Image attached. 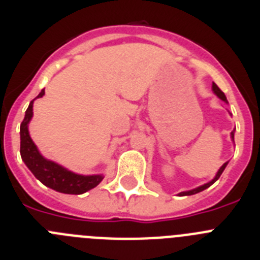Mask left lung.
Masks as SVG:
<instances>
[{"label":"left lung","mask_w":260,"mask_h":260,"mask_svg":"<svg viewBox=\"0 0 260 260\" xmlns=\"http://www.w3.org/2000/svg\"><path fill=\"white\" fill-rule=\"evenodd\" d=\"M212 89H213V92H215V95L217 96V98L221 99L222 102L226 103V98H225L224 92H222L221 89H220L219 87L216 86L215 83H212ZM231 137H232V139H233V141H234V130H233V132L231 133ZM226 165H228V161L224 162V164H222V167L220 168L219 172H217V173H216L215 178H213L212 181H210V182H207V183H204V185L199 186V187H197V189L189 190V191H182V192H180V195H181V197H183V195H194V194H197V192H201V191H203V190L207 189V187H210V186L212 185V183H215L216 181L219 180L220 176H221V174H222V172H224V169H225V167H226Z\"/></svg>","instance_id":"8db88e82"}]
</instances>
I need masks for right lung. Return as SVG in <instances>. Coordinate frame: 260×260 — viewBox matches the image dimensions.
Here are the masks:
<instances>
[{"mask_svg":"<svg viewBox=\"0 0 260 260\" xmlns=\"http://www.w3.org/2000/svg\"><path fill=\"white\" fill-rule=\"evenodd\" d=\"M44 93L45 89H41V92L36 96V99L43 98ZM36 99L29 103L24 119L20 123V156L24 164L41 183L58 192L78 195L96 187L104 178L103 174L83 176V174L73 173L62 165L45 158L39 152L38 147L34 143L28 133V123L34 116L32 107Z\"/></svg>","mask_w":260,"mask_h":260,"instance_id":"obj_1","label":"right lung"}]
</instances>
